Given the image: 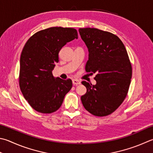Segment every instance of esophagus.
<instances>
[{
  "label": "esophagus",
  "instance_id": "34e87169",
  "mask_svg": "<svg viewBox=\"0 0 153 153\" xmlns=\"http://www.w3.org/2000/svg\"><path fill=\"white\" fill-rule=\"evenodd\" d=\"M73 84L74 85H80V82L79 81V80H76V79H74V80H73Z\"/></svg>",
  "mask_w": 153,
  "mask_h": 153
}]
</instances>
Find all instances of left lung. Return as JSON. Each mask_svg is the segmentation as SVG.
Segmentation results:
<instances>
[{"label":"left lung","instance_id":"left-lung-1","mask_svg":"<svg viewBox=\"0 0 153 153\" xmlns=\"http://www.w3.org/2000/svg\"><path fill=\"white\" fill-rule=\"evenodd\" d=\"M88 50L85 71L95 74L97 84L82 81L86 93L81 97L85 108L97 117L111 114L127 95L132 66L125 45L117 35L94 28L79 29Z\"/></svg>","mask_w":153,"mask_h":153}]
</instances>
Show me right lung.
Returning a JSON list of instances; mask_svg holds the SVG:
<instances>
[{
  "instance_id": "1",
  "label": "right lung",
  "mask_w": 153,
  "mask_h": 153,
  "mask_svg": "<svg viewBox=\"0 0 153 153\" xmlns=\"http://www.w3.org/2000/svg\"><path fill=\"white\" fill-rule=\"evenodd\" d=\"M78 39L73 28L51 27L30 36L20 59L19 86L25 99L36 111L49 114L62 105L72 80L54 79L52 71L59 62V53L68 42Z\"/></svg>"
}]
</instances>
